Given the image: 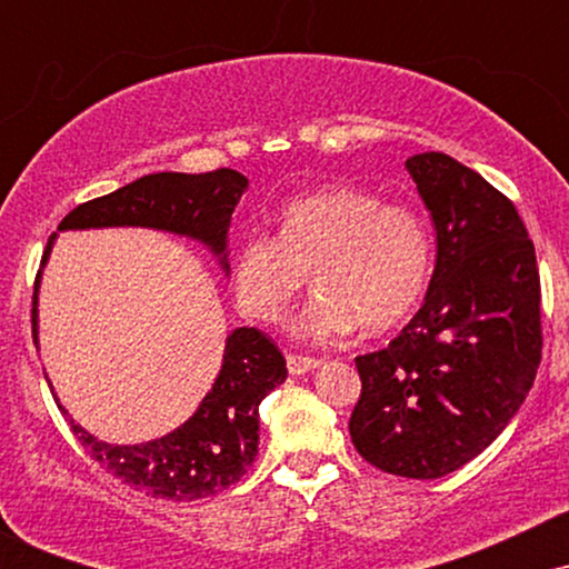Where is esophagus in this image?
I'll list each match as a JSON object with an SVG mask.
<instances>
[{"mask_svg": "<svg viewBox=\"0 0 569 569\" xmlns=\"http://www.w3.org/2000/svg\"><path fill=\"white\" fill-rule=\"evenodd\" d=\"M286 363H289L291 375H307V371L321 367V361H318V358L297 356V352H289V356H286Z\"/></svg>", "mask_w": 569, "mask_h": 569, "instance_id": "34e87169", "label": "esophagus"}]
</instances>
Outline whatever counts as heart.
Instances as JSON below:
<instances>
[{
  "instance_id": "obj_1",
  "label": "heart",
  "mask_w": 569,
  "mask_h": 569,
  "mask_svg": "<svg viewBox=\"0 0 569 569\" xmlns=\"http://www.w3.org/2000/svg\"><path fill=\"white\" fill-rule=\"evenodd\" d=\"M433 243L426 219L369 189L337 184L297 198L280 232H251L232 259L240 310L278 323L310 272L318 291L293 321L305 339H337L363 326L388 331L426 293Z\"/></svg>"
}]
</instances>
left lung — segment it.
Returning <instances> with one entry per match:
<instances>
[{"label":"left lung","instance_id":"1","mask_svg":"<svg viewBox=\"0 0 569 569\" xmlns=\"http://www.w3.org/2000/svg\"><path fill=\"white\" fill-rule=\"evenodd\" d=\"M436 227L426 302L385 350L358 356V455L385 473L439 479L513 420L540 363V276L513 202L441 152L407 160Z\"/></svg>","mask_w":569,"mask_h":569}]
</instances>
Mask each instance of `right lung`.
<instances>
[{
	"label": "right lung",
	"mask_w": 569,
	"mask_h": 569,
	"mask_svg": "<svg viewBox=\"0 0 569 569\" xmlns=\"http://www.w3.org/2000/svg\"><path fill=\"white\" fill-rule=\"evenodd\" d=\"M248 189L243 173L219 168L211 173H149L90 202L58 224L67 230L147 227L189 238L217 257L230 276V221ZM50 234L34 283V342L39 345V280L56 246ZM286 358L262 331L240 326L224 342L221 369L194 415L171 433L141 443H109L88 433L56 403L90 455L122 485L162 500H200L243 476L259 452V403L286 380ZM50 385V380H48Z\"/></svg>",
	"instance_id": "obj_1"
}]
</instances>
